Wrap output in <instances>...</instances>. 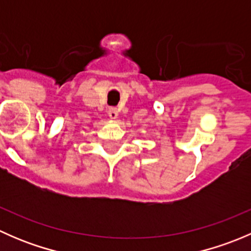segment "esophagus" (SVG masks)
I'll return each mask as SVG.
<instances>
[{"label": "esophagus", "instance_id": "esophagus-1", "mask_svg": "<svg viewBox=\"0 0 251 251\" xmlns=\"http://www.w3.org/2000/svg\"><path fill=\"white\" fill-rule=\"evenodd\" d=\"M108 115H109V118L111 119V120H115L119 115L116 108H109V110H108Z\"/></svg>", "mask_w": 251, "mask_h": 251}]
</instances>
